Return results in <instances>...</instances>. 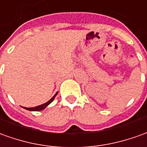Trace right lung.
Masks as SVG:
<instances>
[{
    "label": "right lung",
    "mask_w": 147,
    "mask_h": 147,
    "mask_svg": "<svg viewBox=\"0 0 147 147\" xmlns=\"http://www.w3.org/2000/svg\"><path fill=\"white\" fill-rule=\"evenodd\" d=\"M57 94H58V92H56V94H55V95H54L49 101H48L47 102H45L44 104L37 106V107H23V108L28 110V111H42V110L45 109V108H46V107L54 100V98H55V97L57 95Z\"/></svg>",
    "instance_id": "obj_1"
}]
</instances>
